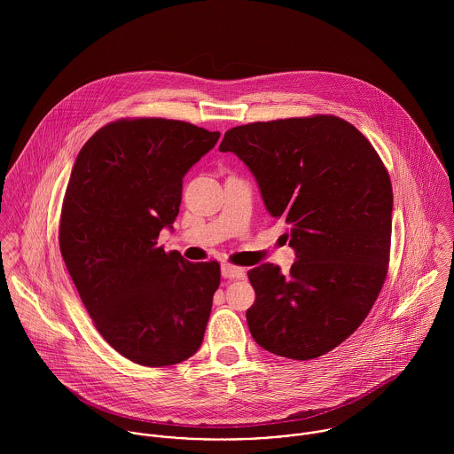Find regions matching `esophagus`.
Wrapping results in <instances>:
<instances>
[{
    "instance_id": "34e87169",
    "label": "esophagus",
    "mask_w": 454,
    "mask_h": 454,
    "mask_svg": "<svg viewBox=\"0 0 454 454\" xmlns=\"http://www.w3.org/2000/svg\"><path fill=\"white\" fill-rule=\"evenodd\" d=\"M222 276L229 278V279H245L247 270L243 267H236L231 263H223L222 265Z\"/></svg>"
}]
</instances>
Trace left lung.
<instances>
[{
  "label": "left lung",
  "instance_id": "8db88e82",
  "mask_svg": "<svg viewBox=\"0 0 454 454\" xmlns=\"http://www.w3.org/2000/svg\"><path fill=\"white\" fill-rule=\"evenodd\" d=\"M220 152L247 164L295 250L286 274L274 263L248 270L257 294L247 311L250 332L274 355L318 358L360 326L385 283L388 171L371 141L333 115L232 128Z\"/></svg>",
  "mask_w": 454,
  "mask_h": 454
}]
</instances>
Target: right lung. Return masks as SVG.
<instances>
[{
  "mask_svg": "<svg viewBox=\"0 0 454 454\" xmlns=\"http://www.w3.org/2000/svg\"><path fill=\"white\" fill-rule=\"evenodd\" d=\"M220 132L182 121H117L80 150L66 189L59 247L105 340L130 362L175 365L200 348L218 262L157 247L178 216L184 176Z\"/></svg>",
  "mask_w": 454,
  "mask_h": 454,
  "instance_id": "add662e5",
  "label": "right lung"
}]
</instances>
